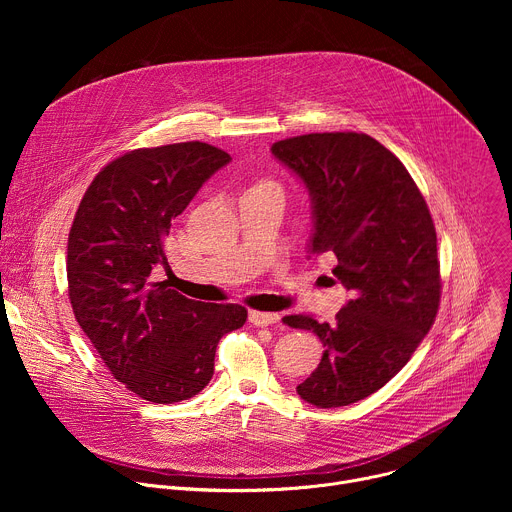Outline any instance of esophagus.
Returning <instances> with one entry per match:
<instances>
[{"mask_svg":"<svg viewBox=\"0 0 512 512\" xmlns=\"http://www.w3.org/2000/svg\"><path fill=\"white\" fill-rule=\"evenodd\" d=\"M249 322L255 326H271L279 322V314H271V312H249Z\"/></svg>","mask_w":512,"mask_h":512,"instance_id":"esophagus-1","label":"esophagus"}]
</instances>
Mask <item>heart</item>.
<instances>
[{"label":"heart","mask_w":512,"mask_h":512,"mask_svg":"<svg viewBox=\"0 0 512 512\" xmlns=\"http://www.w3.org/2000/svg\"><path fill=\"white\" fill-rule=\"evenodd\" d=\"M265 188H277V186L273 182H269V180H259L249 190H265Z\"/></svg>","instance_id":"b5f03b06"}]
</instances>
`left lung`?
<instances>
[{
	"label": "left lung",
	"mask_w": 512,
	"mask_h": 512,
	"mask_svg": "<svg viewBox=\"0 0 512 512\" xmlns=\"http://www.w3.org/2000/svg\"><path fill=\"white\" fill-rule=\"evenodd\" d=\"M271 152L308 186L310 251L336 255L332 273L350 294L334 324L283 318L326 348L298 395L316 407L350 405L387 385L435 322L442 275L433 218L401 160L367 133L287 137Z\"/></svg>",
	"instance_id": "left-lung-1"
}]
</instances>
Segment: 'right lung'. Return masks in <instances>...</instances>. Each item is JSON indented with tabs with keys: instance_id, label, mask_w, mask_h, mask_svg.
I'll list each match as a JSON object with an SVG mask.
<instances>
[{
	"instance_id": "add662e5",
	"label": "right lung",
	"mask_w": 512,
	"mask_h": 512,
	"mask_svg": "<svg viewBox=\"0 0 512 512\" xmlns=\"http://www.w3.org/2000/svg\"><path fill=\"white\" fill-rule=\"evenodd\" d=\"M229 162L202 141L127 152L95 176L72 221V312L111 375L145 401L198 395L212 379L218 340L247 322L243 306L188 300L152 273L166 261L174 218Z\"/></svg>"
}]
</instances>
